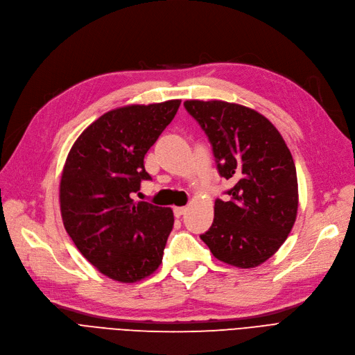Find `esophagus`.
<instances>
[{
	"label": "esophagus",
	"mask_w": 355,
	"mask_h": 355,
	"mask_svg": "<svg viewBox=\"0 0 355 355\" xmlns=\"http://www.w3.org/2000/svg\"><path fill=\"white\" fill-rule=\"evenodd\" d=\"M186 211H187L186 206H175V207H174V215H175L177 218H180L181 215L186 214Z\"/></svg>",
	"instance_id": "1"
}]
</instances>
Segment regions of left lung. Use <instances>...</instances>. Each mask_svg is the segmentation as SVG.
<instances>
[{
  "mask_svg": "<svg viewBox=\"0 0 355 355\" xmlns=\"http://www.w3.org/2000/svg\"><path fill=\"white\" fill-rule=\"evenodd\" d=\"M212 143L220 177L235 184L216 199L214 224L200 239L227 265L252 269L279 250L298 211L293 155L265 115L225 101L184 102Z\"/></svg>",
  "mask_w": 355,
  "mask_h": 355,
  "instance_id": "left-lung-1",
  "label": "left lung"
}]
</instances>
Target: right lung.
<instances>
[{
    "label": "right lung",
    "instance_id": "obj_1",
    "mask_svg": "<svg viewBox=\"0 0 355 355\" xmlns=\"http://www.w3.org/2000/svg\"><path fill=\"white\" fill-rule=\"evenodd\" d=\"M180 99L111 110L77 137L60 180L65 231L83 257L116 282L141 281L159 268L169 232L171 207L135 202L148 153L173 121Z\"/></svg>",
    "mask_w": 355,
    "mask_h": 355
}]
</instances>
